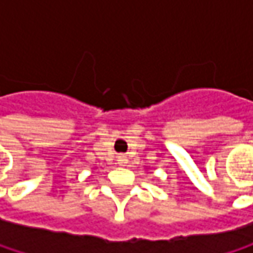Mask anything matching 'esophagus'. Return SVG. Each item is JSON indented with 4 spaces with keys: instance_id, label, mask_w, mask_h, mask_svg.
Returning <instances> with one entry per match:
<instances>
[{
    "instance_id": "34e87169",
    "label": "esophagus",
    "mask_w": 253,
    "mask_h": 253,
    "mask_svg": "<svg viewBox=\"0 0 253 253\" xmlns=\"http://www.w3.org/2000/svg\"><path fill=\"white\" fill-rule=\"evenodd\" d=\"M119 161L122 163V166H125L127 163V157L126 155H120V157H119Z\"/></svg>"
}]
</instances>
